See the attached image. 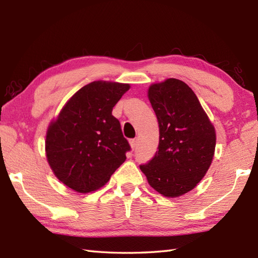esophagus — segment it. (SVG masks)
I'll return each mask as SVG.
<instances>
[{"label": "esophagus", "instance_id": "esophagus-1", "mask_svg": "<svg viewBox=\"0 0 258 258\" xmlns=\"http://www.w3.org/2000/svg\"><path fill=\"white\" fill-rule=\"evenodd\" d=\"M130 144H131V147H132V150H135L136 146H138V139L130 140Z\"/></svg>", "mask_w": 258, "mask_h": 258}]
</instances>
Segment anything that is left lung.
Returning a JSON list of instances; mask_svg holds the SVG:
<instances>
[{
    "instance_id": "8db88e82",
    "label": "left lung",
    "mask_w": 258,
    "mask_h": 258,
    "mask_svg": "<svg viewBox=\"0 0 258 258\" xmlns=\"http://www.w3.org/2000/svg\"><path fill=\"white\" fill-rule=\"evenodd\" d=\"M149 100L158 120L160 142L154 157L140 168L158 193L177 197L193 189L210 168L215 128L183 81L167 79L151 85Z\"/></svg>"
}]
</instances>
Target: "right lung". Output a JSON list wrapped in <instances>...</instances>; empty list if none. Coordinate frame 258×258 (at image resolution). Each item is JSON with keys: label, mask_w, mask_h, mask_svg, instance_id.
Here are the masks:
<instances>
[{"label": "right lung", "mask_w": 258, "mask_h": 258, "mask_svg": "<svg viewBox=\"0 0 258 258\" xmlns=\"http://www.w3.org/2000/svg\"><path fill=\"white\" fill-rule=\"evenodd\" d=\"M130 84L95 81L70 98L48 126L47 162L54 175L79 193L107 183L131 150L113 107Z\"/></svg>", "instance_id": "1"}]
</instances>
